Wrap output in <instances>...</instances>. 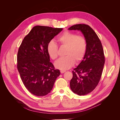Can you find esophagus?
I'll return each instance as SVG.
<instances>
[{
    "instance_id": "esophagus-1",
    "label": "esophagus",
    "mask_w": 120,
    "mask_h": 120,
    "mask_svg": "<svg viewBox=\"0 0 120 120\" xmlns=\"http://www.w3.org/2000/svg\"><path fill=\"white\" fill-rule=\"evenodd\" d=\"M60 71V73L61 74H63V73H64V72H66V71H64V70H61Z\"/></svg>"
}]
</instances>
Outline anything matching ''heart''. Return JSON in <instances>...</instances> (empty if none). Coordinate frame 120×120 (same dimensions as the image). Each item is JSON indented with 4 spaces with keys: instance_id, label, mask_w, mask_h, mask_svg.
Listing matches in <instances>:
<instances>
[{
    "instance_id": "1",
    "label": "heart",
    "mask_w": 120,
    "mask_h": 120,
    "mask_svg": "<svg viewBox=\"0 0 120 120\" xmlns=\"http://www.w3.org/2000/svg\"><path fill=\"white\" fill-rule=\"evenodd\" d=\"M61 45L66 47L64 56L59 59L54 63V66L61 70H67L78 63L84 57L86 50V39L82 36L77 35L74 32L65 31L57 38ZM47 52L52 60L57 57V46L53 41H50L47 45Z\"/></svg>"
}]
</instances>
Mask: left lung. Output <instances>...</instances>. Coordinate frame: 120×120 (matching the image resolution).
<instances>
[{"mask_svg":"<svg viewBox=\"0 0 120 120\" xmlns=\"http://www.w3.org/2000/svg\"><path fill=\"white\" fill-rule=\"evenodd\" d=\"M68 30L81 31L86 41L85 56L78 66L72 71L70 87L74 93L79 96L89 94L99 83L105 64L102 45L97 34L88 25H72Z\"/></svg>","mask_w":120,"mask_h":120,"instance_id":"8db88e82","label":"left lung"}]
</instances>
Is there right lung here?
Returning <instances> with one entry per match:
<instances>
[{
	"label": "right lung",
	"mask_w": 120,
	"mask_h": 120,
	"mask_svg": "<svg viewBox=\"0 0 120 120\" xmlns=\"http://www.w3.org/2000/svg\"><path fill=\"white\" fill-rule=\"evenodd\" d=\"M62 28L37 25L25 37L17 53V70L27 90L42 97L49 93L60 75L50 62L47 45Z\"/></svg>",
	"instance_id": "obj_1"
}]
</instances>
